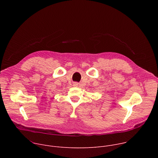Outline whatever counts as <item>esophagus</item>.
<instances>
[{
  "label": "esophagus",
  "instance_id": "esophagus-1",
  "mask_svg": "<svg viewBox=\"0 0 158 158\" xmlns=\"http://www.w3.org/2000/svg\"><path fill=\"white\" fill-rule=\"evenodd\" d=\"M77 85V84H75V85Z\"/></svg>",
  "mask_w": 158,
  "mask_h": 158
}]
</instances>
